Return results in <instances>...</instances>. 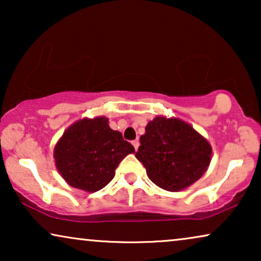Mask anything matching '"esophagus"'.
Returning a JSON list of instances; mask_svg holds the SVG:
<instances>
[{"instance_id": "1", "label": "esophagus", "mask_w": 261, "mask_h": 261, "mask_svg": "<svg viewBox=\"0 0 261 261\" xmlns=\"http://www.w3.org/2000/svg\"><path fill=\"white\" fill-rule=\"evenodd\" d=\"M132 144H133L135 151H137V149L139 148V145H140V142H139V140H134V141H132Z\"/></svg>"}]
</instances>
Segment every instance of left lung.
Returning <instances> with one entry per match:
<instances>
[{
    "mask_svg": "<svg viewBox=\"0 0 261 261\" xmlns=\"http://www.w3.org/2000/svg\"><path fill=\"white\" fill-rule=\"evenodd\" d=\"M145 130L135 156L159 188L172 192L183 190L208 169L212 146L190 124L158 116Z\"/></svg>",
    "mask_w": 261,
    "mask_h": 261,
    "instance_id": "left-lung-1",
    "label": "left lung"
}]
</instances>
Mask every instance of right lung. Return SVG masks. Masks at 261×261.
<instances>
[{
    "label": "right lung",
    "instance_id": "right-lung-1",
    "mask_svg": "<svg viewBox=\"0 0 261 261\" xmlns=\"http://www.w3.org/2000/svg\"><path fill=\"white\" fill-rule=\"evenodd\" d=\"M133 145L113 130L105 116L83 119L65 130L55 147L56 166L72 188L95 192L115 176L124 156L134 153Z\"/></svg>",
    "mask_w": 261,
    "mask_h": 261
}]
</instances>
